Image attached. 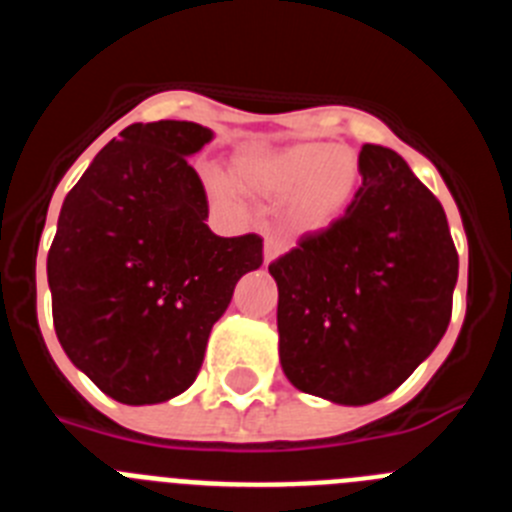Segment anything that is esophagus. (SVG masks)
<instances>
[{"label":"esophagus","instance_id":"34e87169","mask_svg":"<svg viewBox=\"0 0 512 512\" xmlns=\"http://www.w3.org/2000/svg\"><path fill=\"white\" fill-rule=\"evenodd\" d=\"M284 253V241L277 235H266L264 238V264H271L274 259H279Z\"/></svg>","mask_w":512,"mask_h":512}]
</instances>
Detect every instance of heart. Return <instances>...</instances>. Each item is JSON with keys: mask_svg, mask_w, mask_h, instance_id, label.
Masks as SVG:
<instances>
[{"mask_svg": "<svg viewBox=\"0 0 512 512\" xmlns=\"http://www.w3.org/2000/svg\"><path fill=\"white\" fill-rule=\"evenodd\" d=\"M238 187L269 202H287L297 228L318 233L336 225L354 202L359 158L348 148L297 143L277 151H246L235 158ZM207 192L225 207L241 205V189L225 174H207Z\"/></svg>", "mask_w": 512, "mask_h": 512, "instance_id": "obj_1", "label": "heart"}]
</instances>
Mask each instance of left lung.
<instances>
[{"label": "left lung", "instance_id": "obj_1", "mask_svg": "<svg viewBox=\"0 0 512 512\" xmlns=\"http://www.w3.org/2000/svg\"><path fill=\"white\" fill-rule=\"evenodd\" d=\"M346 215L269 264L279 361L307 395L369 405L433 354L459 256L441 202L392 148L366 143Z\"/></svg>", "mask_w": 512, "mask_h": 512}]
</instances>
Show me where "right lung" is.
Returning <instances> with one entry per match:
<instances>
[{"instance_id":"right-lung-1","label":"right lung","mask_w":512,"mask_h":512,"mask_svg":"<svg viewBox=\"0 0 512 512\" xmlns=\"http://www.w3.org/2000/svg\"><path fill=\"white\" fill-rule=\"evenodd\" d=\"M215 138L187 120L133 122L66 194L48 287L61 348L122 405L189 390L238 279L264 264L259 235L210 230L187 158Z\"/></svg>"}]
</instances>
